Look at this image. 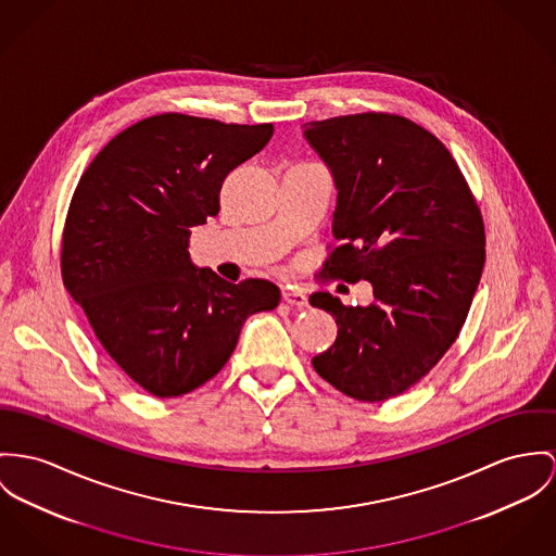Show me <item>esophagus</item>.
Instances as JSON below:
<instances>
[{
    "label": "esophagus",
    "instance_id": "obj_1",
    "mask_svg": "<svg viewBox=\"0 0 556 556\" xmlns=\"http://www.w3.org/2000/svg\"><path fill=\"white\" fill-rule=\"evenodd\" d=\"M283 300L288 302V304H292V306H306V294L304 292H300L296 288H292V286H288L286 290H283Z\"/></svg>",
    "mask_w": 556,
    "mask_h": 556
}]
</instances>
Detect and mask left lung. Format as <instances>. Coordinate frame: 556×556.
I'll list each match as a JSON object with an SVG mask.
<instances>
[{
  "mask_svg": "<svg viewBox=\"0 0 556 556\" xmlns=\"http://www.w3.org/2000/svg\"><path fill=\"white\" fill-rule=\"evenodd\" d=\"M334 177V239L321 273L368 281L375 300L308 302L339 326L313 357L344 395L383 402L421 381L457 341L484 266V224L444 143L404 116L366 112L304 125Z\"/></svg>",
  "mask_w": 556,
  "mask_h": 556,
  "instance_id": "obj_1",
  "label": "left lung"
}]
</instances>
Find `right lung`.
I'll use <instances>...</instances> for the list:
<instances>
[{
    "instance_id": "1",
    "label": "right lung",
    "mask_w": 556,
    "mask_h": 556,
    "mask_svg": "<svg viewBox=\"0 0 556 556\" xmlns=\"http://www.w3.org/2000/svg\"><path fill=\"white\" fill-rule=\"evenodd\" d=\"M270 137L273 125L150 116L118 132L76 186L63 286L108 355L156 397L214 379L245 319L279 304L275 283H228L188 254L192 228L219 212L226 175Z\"/></svg>"
}]
</instances>
